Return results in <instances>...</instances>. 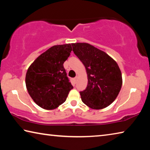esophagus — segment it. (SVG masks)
<instances>
[{
	"label": "esophagus",
	"instance_id": "esophagus-1",
	"mask_svg": "<svg viewBox=\"0 0 150 150\" xmlns=\"http://www.w3.org/2000/svg\"><path fill=\"white\" fill-rule=\"evenodd\" d=\"M77 79H78V77H77V76H76V77L74 78V79H73V80H74V81H75V83L76 82V81H77Z\"/></svg>",
	"mask_w": 150,
	"mask_h": 150
}]
</instances>
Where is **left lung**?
<instances>
[{
    "mask_svg": "<svg viewBox=\"0 0 150 150\" xmlns=\"http://www.w3.org/2000/svg\"><path fill=\"white\" fill-rule=\"evenodd\" d=\"M71 45L73 52L85 65L87 74V88L80 92L83 103L95 110L107 107L117 97L122 85L117 63L106 53L88 43Z\"/></svg>",
    "mask_w": 150,
    "mask_h": 150,
    "instance_id": "8db88e82",
    "label": "left lung"
}]
</instances>
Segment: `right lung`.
Wrapping results in <instances>:
<instances>
[{"label": "right lung", "instance_id": "add662e5", "mask_svg": "<svg viewBox=\"0 0 150 150\" xmlns=\"http://www.w3.org/2000/svg\"><path fill=\"white\" fill-rule=\"evenodd\" d=\"M71 51V44L54 45L39 55L28 69L25 79L27 91L41 108H57L73 88L63 67Z\"/></svg>", "mask_w": 150, "mask_h": 150}]
</instances>
